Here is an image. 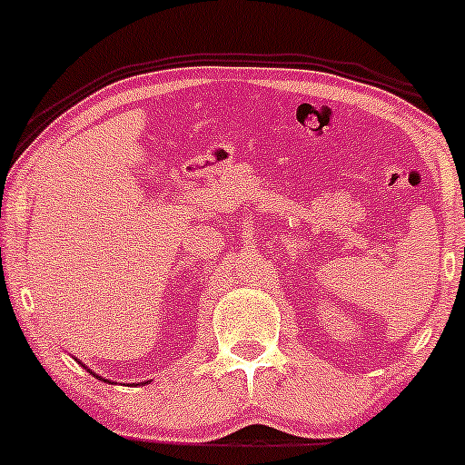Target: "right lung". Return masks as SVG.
Returning <instances> with one entry per match:
<instances>
[{"label": "right lung", "instance_id": "obj_1", "mask_svg": "<svg viewBox=\"0 0 465 465\" xmlns=\"http://www.w3.org/2000/svg\"><path fill=\"white\" fill-rule=\"evenodd\" d=\"M94 373V371H92ZM94 376H95V373H94ZM95 378H100V376H95ZM100 381H103V378H100ZM104 382H109V381H104ZM146 382H151V381H146ZM146 382H143V385H146Z\"/></svg>", "mask_w": 465, "mask_h": 465}]
</instances>
